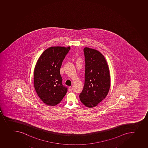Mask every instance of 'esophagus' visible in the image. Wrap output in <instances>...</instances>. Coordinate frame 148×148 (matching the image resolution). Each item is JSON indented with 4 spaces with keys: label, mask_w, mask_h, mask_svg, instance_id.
I'll return each instance as SVG.
<instances>
[{
    "label": "esophagus",
    "mask_w": 148,
    "mask_h": 148,
    "mask_svg": "<svg viewBox=\"0 0 148 148\" xmlns=\"http://www.w3.org/2000/svg\"><path fill=\"white\" fill-rule=\"evenodd\" d=\"M73 86H69L68 89H69V91H72L73 90Z\"/></svg>",
    "instance_id": "1"
}]
</instances>
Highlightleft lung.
<instances>
[{"mask_svg":"<svg viewBox=\"0 0 148 148\" xmlns=\"http://www.w3.org/2000/svg\"><path fill=\"white\" fill-rule=\"evenodd\" d=\"M84 53L85 84L79 98L85 106L93 108L108 94L111 84L109 69L105 58L98 50L85 47Z\"/></svg>","mask_w":148,"mask_h":148,"instance_id":"1","label":"left lung"}]
</instances>
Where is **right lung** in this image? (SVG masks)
<instances>
[{"label":"right lung","instance_id":"right-lung-1","mask_svg":"<svg viewBox=\"0 0 148 148\" xmlns=\"http://www.w3.org/2000/svg\"><path fill=\"white\" fill-rule=\"evenodd\" d=\"M70 50L69 47H52L45 50L38 60L34 84L37 95L47 105L59 104L67 92V87L62 84L60 68Z\"/></svg>","mask_w":148,"mask_h":148}]
</instances>
